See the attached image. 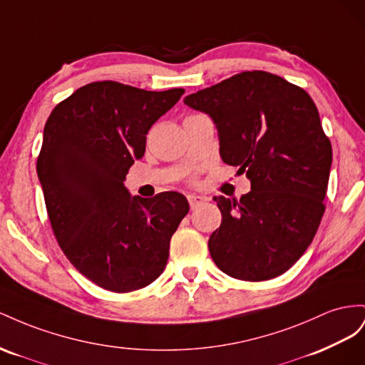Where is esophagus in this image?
Returning a JSON list of instances; mask_svg holds the SVG:
<instances>
[{
    "instance_id": "1",
    "label": "esophagus",
    "mask_w": 365,
    "mask_h": 365,
    "mask_svg": "<svg viewBox=\"0 0 365 365\" xmlns=\"http://www.w3.org/2000/svg\"><path fill=\"white\" fill-rule=\"evenodd\" d=\"M188 202H190L191 210H194V207H195L197 205L202 203V202H205V197H202V195H197V194H190V195H188Z\"/></svg>"
}]
</instances>
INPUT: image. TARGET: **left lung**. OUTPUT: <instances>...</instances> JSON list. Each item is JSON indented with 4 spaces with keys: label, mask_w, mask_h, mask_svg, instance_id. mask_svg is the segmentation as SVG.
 <instances>
[{
    "label": "left lung",
    "mask_w": 365,
    "mask_h": 365,
    "mask_svg": "<svg viewBox=\"0 0 365 365\" xmlns=\"http://www.w3.org/2000/svg\"><path fill=\"white\" fill-rule=\"evenodd\" d=\"M212 118L225 163L251 191L214 197L222 225L207 242L214 263L243 281L284 274L314 240L324 214L331 145L307 93L272 73L243 71L183 99Z\"/></svg>",
    "instance_id": "left-lung-1"
}]
</instances>
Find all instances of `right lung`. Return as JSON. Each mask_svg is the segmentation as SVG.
<instances>
[{
	"mask_svg": "<svg viewBox=\"0 0 365 365\" xmlns=\"http://www.w3.org/2000/svg\"><path fill=\"white\" fill-rule=\"evenodd\" d=\"M183 93L91 82L46 122L36 171L51 229L70 263L102 289L125 294L153 283L190 211L179 192L142 199L123 186L153 123Z\"/></svg>",
	"mask_w": 365,
	"mask_h": 365,
	"instance_id": "obj_1",
	"label": "right lung"
}]
</instances>
